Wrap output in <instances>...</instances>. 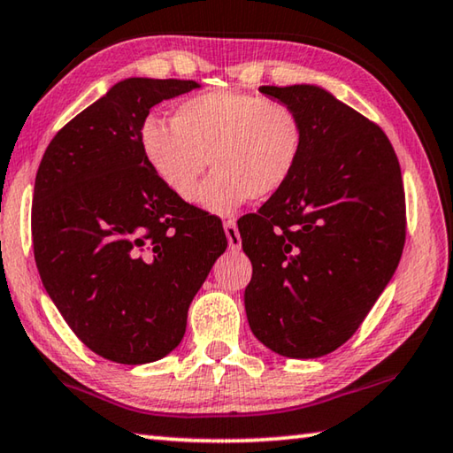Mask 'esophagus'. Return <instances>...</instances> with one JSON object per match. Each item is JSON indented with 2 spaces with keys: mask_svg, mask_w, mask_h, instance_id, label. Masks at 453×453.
I'll use <instances>...</instances> for the list:
<instances>
[{
  "mask_svg": "<svg viewBox=\"0 0 453 453\" xmlns=\"http://www.w3.org/2000/svg\"><path fill=\"white\" fill-rule=\"evenodd\" d=\"M225 233H226V241H228V249L231 250H239L241 249V233L239 228H236V222L234 220H225Z\"/></svg>",
  "mask_w": 453,
  "mask_h": 453,
  "instance_id": "34e87169",
  "label": "esophagus"
}]
</instances>
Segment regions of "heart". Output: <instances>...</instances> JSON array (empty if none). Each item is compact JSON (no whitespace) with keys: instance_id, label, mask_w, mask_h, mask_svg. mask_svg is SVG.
<instances>
[{"instance_id":"1","label":"heart","mask_w":453,"mask_h":453,"mask_svg":"<svg viewBox=\"0 0 453 453\" xmlns=\"http://www.w3.org/2000/svg\"><path fill=\"white\" fill-rule=\"evenodd\" d=\"M138 140L154 176L180 200L195 198L211 158L214 173L200 188L198 204L231 214L291 180L305 150V126L287 102L212 90L178 104L173 122L148 116Z\"/></svg>"}]
</instances>
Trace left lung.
Instances as JSON below:
<instances>
[{"label": "left lung", "mask_w": 453, "mask_h": 453, "mask_svg": "<svg viewBox=\"0 0 453 453\" xmlns=\"http://www.w3.org/2000/svg\"><path fill=\"white\" fill-rule=\"evenodd\" d=\"M305 126V150L277 195L239 220L253 263L250 331L271 351H335L394 277L405 244V192L380 126L319 86H261Z\"/></svg>", "instance_id": "left-lung-1"}]
</instances>
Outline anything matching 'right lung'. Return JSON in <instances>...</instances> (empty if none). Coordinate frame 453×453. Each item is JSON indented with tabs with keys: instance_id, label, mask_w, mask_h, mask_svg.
Instances as JSON below:
<instances>
[{
	"instance_id": "1",
	"label": "right lung",
	"mask_w": 453,
	"mask_h": 453,
	"mask_svg": "<svg viewBox=\"0 0 453 453\" xmlns=\"http://www.w3.org/2000/svg\"><path fill=\"white\" fill-rule=\"evenodd\" d=\"M196 88L118 81L51 138L35 174L42 283L81 343L124 365L180 343L190 303L226 249L222 222L162 187L138 140L152 106Z\"/></svg>"
}]
</instances>
